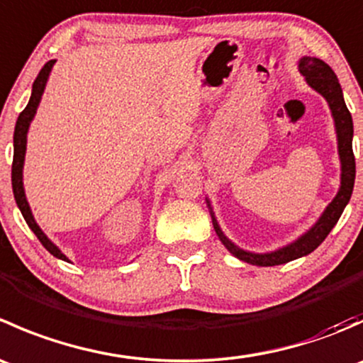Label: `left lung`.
I'll list each match as a JSON object with an SVG mask.
<instances>
[{"instance_id": "8db88e82", "label": "left lung", "mask_w": 363, "mask_h": 363, "mask_svg": "<svg viewBox=\"0 0 363 363\" xmlns=\"http://www.w3.org/2000/svg\"><path fill=\"white\" fill-rule=\"evenodd\" d=\"M298 72L306 77V82L309 84L316 93H320L321 96L327 100L328 107H330L332 117H334V124H335V133H337V152L340 160V186H339L337 195L334 196V200L325 207V211L321 212L318 221L314 223L306 233H302V235H300L296 240H294V242L286 244V246L270 252H251V251L242 250V247H239L237 244H233L232 240L223 233V230L219 228L218 219H216L214 212H212L211 202H208V199H205L207 200L208 212H211L212 226H214L216 233H218L223 246L232 252L235 258L242 259V262L246 263H251V265H258V267L283 265V263H288L296 258H302V256H307L309 252H313L325 239H327L330 230L337 225L340 214H342L344 207H346L347 202H350L351 193H353V186H354L353 119H351V113L347 111L346 104H344L342 89H340L337 77H335L334 69L328 67L325 61L318 60V57H311V56L300 57Z\"/></svg>"}]
</instances>
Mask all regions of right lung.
<instances>
[{
    "instance_id": "1",
    "label": "right lung",
    "mask_w": 363,
    "mask_h": 363,
    "mask_svg": "<svg viewBox=\"0 0 363 363\" xmlns=\"http://www.w3.org/2000/svg\"><path fill=\"white\" fill-rule=\"evenodd\" d=\"M54 63L56 60H50L49 63H45V67L40 69L38 77L36 80L33 82V89H31V98H29L28 105L23 112L19 113V119L16 123V131H13V163H12V188H13V196H16V202L19 211L23 212L26 223H28L29 228L33 230L38 240L42 242V246L45 247L47 251L50 252L52 256L56 258L65 259L68 262L67 255L61 252L60 247L42 232V228L38 226V223L35 221L33 218V212L31 207H29L28 200H26V193H24V182H23V168H24V158H26V144H28V130H29V124H31L33 117H35L36 108H38L40 100H42V94L45 91L47 86V80H49L50 72H52Z\"/></svg>"
}]
</instances>
